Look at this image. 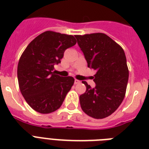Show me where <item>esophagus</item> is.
Instances as JSON below:
<instances>
[{"instance_id":"34e87169","label":"esophagus","mask_w":149,"mask_h":149,"mask_svg":"<svg viewBox=\"0 0 149 149\" xmlns=\"http://www.w3.org/2000/svg\"><path fill=\"white\" fill-rule=\"evenodd\" d=\"M81 83L80 80H78V79H75L74 80L75 84H79V83Z\"/></svg>"}]
</instances>
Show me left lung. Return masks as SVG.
Here are the masks:
<instances>
[{
	"label": "left lung",
	"mask_w": 149,
	"mask_h": 149,
	"mask_svg": "<svg viewBox=\"0 0 149 149\" xmlns=\"http://www.w3.org/2000/svg\"><path fill=\"white\" fill-rule=\"evenodd\" d=\"M88 67L96 70L92 88L83 81L86 90L79 95L83 111L94 118L109 116L118 108L125 97L129 70L125 52L109 36L96 33L76 35Z\"/></svg>",
	"instance_id": "8db88e82"
}]
</instances>
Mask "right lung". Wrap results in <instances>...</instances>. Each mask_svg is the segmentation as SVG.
Instances as JSON below:
<instances>
[{
  "mask_svg": "<svg viewBox=\"0 0 149 149\" xmlns=\"http://www.w3.org/2000/svg\"><path fill=\"white\" fill-rule=\"evenodd\" d=\"M76 43L72 35L46 31L26 47L18 63L17 79L21 94L33 109L47 114L61 106L74 79L53 71L65 50Z\"/></svg>",
  "mask_w": 149,
  "mask_h": 149,
  "instance_id": "1",
  "label": "right lung"
}]
</instances>
